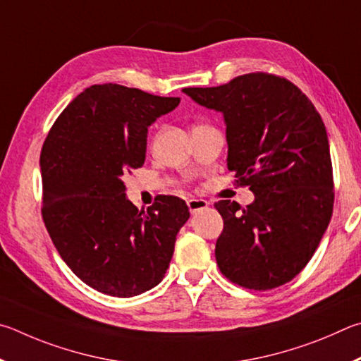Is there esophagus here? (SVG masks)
Returning a JSON list of instances; mask_svg holds the SVG:
<instances>
[{"instance_id":"34e87169","label":"esophagus","mask_w":361,"mask_h":361,"mask_svg":"<svg viewBox=\"0 0 361 361\" xmlns=\"http://www.w3.org/2000/svg\"><path fill=\"white\" fill-rule=\"evenodd\" d=\"M187 206H188V209H190V212L195 214V212H198L201 209H206L207 201L201 200V198H190L187 201Z\"/></svg>"}]
</instances>
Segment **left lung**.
I'll use <instances>...</instances> for the list:
<instances>
[{
	"instance_id": "8db88e82",
	"label": "left lung",
	"mask_w": 361,
	"mask_h": 361,
	"mask_svg": "<svg viewBox=\"0 0 361 361\" xmlns=\"http://www.w3.org/2000/svg\"><path fill=\"white\" fill-rule=\"evenodd\" d=\"M198 104L224 114L228 169L255 201H217L224 231L220 273L250 290L281 287L319 247L334 203L333 166L320 114L293 82L269 73L238 75L219 87H187Z\"/></svg>"
}]
</instances>
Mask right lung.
<instances>
[{
  "label": "right lung",
  "instance_id": "1",
  "mask_svg": "<svg viewBox=\"0 0 361 361\" xmlns=\"http://www.w3.org/2000/svg\"><path fill=\"white\" fill-rule=\"evenodd\" d=\"M180 98L118 84L92 85L50 128L41 150L42 220L73 273L98 292L130 298L160 283L190 212L160 195L147 212L125 197L141 168L147 128Z\"/></svg>",
  "mask_w": 361,
  "mask_h": 361
}]
</instances>
